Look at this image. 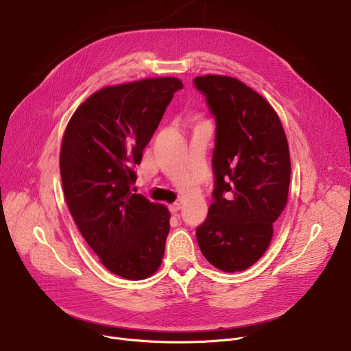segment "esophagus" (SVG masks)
Listing matches in <instances>:
<instances>
[{
  "label": "esophagus",
  "instance_id": "obj_1",
  "mask_svg": "<svg viewBox=\"0 0 351 351\" xmlns=\"http://www.w3.org/2000/svg\"><path fill=\"white\" fill-rule=\"evenodd\" d=\"M180 208H182L180 204H173V205L169 206V210H171V213H175V215H176V213L180 210Z\"/></svg>",
  "mask_w": 351,
  "mask_h": 351
}]
</instances>
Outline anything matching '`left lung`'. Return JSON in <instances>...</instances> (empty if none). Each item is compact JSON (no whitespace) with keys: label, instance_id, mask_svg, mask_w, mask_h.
<instances>
[{"label":"left lung","instance_id":"left-lung-1","mask_svg":"<svg viewBox=\"0 0 351 351\" xmlns=\"http://www.w3.org/2000/svg\"><path fill=\"white\" fill-rule=\"evenodd\" d=\"M193 84L216 122L213 202L196 228L197 243L215 267L242 271L265 254L286 208L287 139L270 104L243 82L205 75Z\"/></svg>","mask_w":351,"mask_h":351}]
</instances>
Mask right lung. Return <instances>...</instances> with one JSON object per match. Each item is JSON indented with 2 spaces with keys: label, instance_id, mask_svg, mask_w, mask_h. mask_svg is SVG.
Here are the masks:
<instances>
[{
  "label": "right lung",
  "instance_id": "right-lung-1",
  "mask_svg": "<svg viewBox=\"0 0 351 351\" xmlns=\"http://www.w3.org/2000/svg\"><path fill=\"white\" fill-rule=\"evenodd\" d=\"M182 88L169 77L102 88L73 112L64 134L68 209L101 263L128 280L149 278L163 259L169 210L131 186L145 146Z\"/></svg>",
  "mask_w": 351,
  "mask_h": 351
}]
</instances>
